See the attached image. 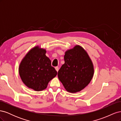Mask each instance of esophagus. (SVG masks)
I'll return each instance as SVG.
<instances>
[{
  "instance_id": "obj_1",
  "label": "esophagus",
  "mask_w": 121,
  "mask_h": 121,
  "mask_svg": "<svg viewBox=\"0 0 121 121\" xmlns=\"http://www.w3.org/2000/svg\"><path fill=\"white\" fill-rule=\"evenodd\" d=\"M55 69H56V71L57 72H58V70H59V68H58V67H56V68H55Z\"/></svg>"
}]
</instances>
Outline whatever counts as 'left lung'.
I'll use <instances>...</instances> for the list:
<instances>
[{"instance_id":"obj_1","label":"left lung","mask_w":121,"mask_h":121,"mask_svg":"<svg viewBox=\"0 0 121 121\" xmlns=\"http://www.w3.org/2000/svg\"><path fill=\"white\" fill-rule=\"evenodd\" d=\"M65 64L58 72V78L68 92L76 93L88 85L94 69L88 54L79 45L67 50L64 56Z\"/></svg>"}]
</instances>
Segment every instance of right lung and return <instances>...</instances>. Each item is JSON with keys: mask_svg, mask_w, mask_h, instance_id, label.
<instances>
[{"mask_svg": "<svg viewBox=\"0 0 121 121\" xmlns=\"http://www.w3.org/2000/svg\"><path fill=\"white\" fill-rule=\"evenodd\" d=\"M46 52L45 49L36 46L25 55L19 65L22 81L29 88L36 91L45 89L49 82L57 75Z\"/></svg>", "mask_w": 121, "mask_h": 121, "instance_id": "add662e5", "label": "right lung"}]
</instances>
